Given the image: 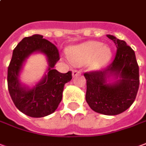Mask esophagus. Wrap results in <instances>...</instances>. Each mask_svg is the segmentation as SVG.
<instances>
[{"label":"esophagus","instance_id":"esophagus-1","mask_svg":"<svg viewBox=\"0 0 146 146\" xmlns=\"http://www.w3.org/2000/svg\"><path fill=\"white\" fill-rule=\"evenodd\" d=\"M80 73H81V71H79V70H73V71H72V75H73V77H75V76L80 75Z\"/></svg>","mask_w":146,"mask_h":146}]
</instances>
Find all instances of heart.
Listing matches in <instances>:
<instances>
[{"label": "heart", "instance_id": "obj_1", "mask_svg": "<svg viewBox=\"0 0 146 146\" xmlns=\"http://www.w3.org/2000/svg\"><path fill=\"white\" fill-rule=\"evenodd\" d=\"M67 56L75 65H82L90 61L91 67L99 69L108 63L111 57V49L101 42L87 41L69 48Z\"/></svg>", "mask_w": 146, "mask_h": 146}]
</instances>
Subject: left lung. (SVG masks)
<instances>
[{"label":"left lung","mask_w":146,"mask_h":146,"mask_svg":"<svg viewBox=\"0 0 146 146\" xmlns=\"http://www.w3.org/2000/svg\"><path fill=\"white\" fill-rule=\"evenodd\" d=\"M116 44L113 60L102 70L85 72L86 101L91 109L105 115H116L128 109L136 98L139 88V67L135 52L124 40L107 35ZM111 75L120 79L112 84L106 83Z\"/></svg>","instance_id":"1"}]
</instances>
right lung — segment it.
Here are the masks:
<instances>
[{
	"label": "right lung",
	"instance_id": "add662e5",
	"mask_svg": "<svg viewBox=\"0 0 146 146\" xmlns=\"http://www.w3.org/2000/svg\"><path fill=\"white\" fill-rule=\"evenodd\" d=\"M40 51L48 57V74L32 89L22 88L18 75L25 59L32 53ZM60 52L55 44L40 35L25 37L14 48L8 67V88L13 102L20 111L29 117H42L53 113L62 100L64 84L72 79L71 71L60 73L53 69L60 60Z\"/></svg>",
	"mask_w": 146,
	"mask_h": 146
}]
</instances>
